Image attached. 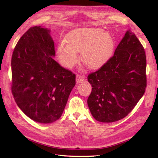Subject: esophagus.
I'll list each match as a JSON object with an SVG mask.
<instances>
[{
    "label": "esophagus",
    "instance_id": "esophagus-1",
    "mask_svg": "<svg viewBox=\"0 0 158 158\" xmlns=\"http://www.w3.org/2000/svg\"><path fill=\"white\" fill-rule=\"evenodd\" d=\"M84 79H85V78H84V76H82L81 75L78 74V75H77V76H76V82H78V83L82 82L83 80H84Z\"/></svg>",
    "mask_w": 158,
    "mask_h": 158
}]
</instances>
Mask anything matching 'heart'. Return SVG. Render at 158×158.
Segmentation results:
<instances>
[{
  "instance_id": "obj_1",
  "label": "heart",
  "mask_w": 158,
  "mask_h": 158,
  "mask_svg": "<svg viewBox=\"0 0 158 158\" xmlns=\"http://www.w3.org/2000/svg\"><path fill=\"white\" fill-rule=\"evenodd\" d=\"M65 44L57 49L61 65L72 67L78 60L77 52H82V60L90 69H98L110 59L114 49L111 35L101 28L84 27L70 31L65 36Z\"/></svg>"
}]
</instances>
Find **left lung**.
Segmentation results:
<instances>
[{"label": "left lung", "mask_w": 158, "mask_h": 158, "mask_svg": "<svg viewBox=\"0 0 158 158\" xmlns=\"http://www.w3.org/2000/svg\"><path fill=\"white\" fill-rule=\"evenodd\" d=\"M146 67L144 48L129 30L114 55L87 77L93 87L87 104L95 120L112 123L133 110L145 91Z\"/></svg>", "instance_id": "obj_1"}]
</instances>
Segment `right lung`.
I'll use <instances>...</instances> for the list:
<instances>
[{"label": "right lung", "instance_id": "right-lung-1", "mask_svg": "<svg viewBox=\"0 0 158 158\" xmlns=\"http://www.w3.org/2000/svg\"><path fill=\"white\" fill-rule=\"evenodd\" d=\"M50 30L30 28L11 58V92L22 111L33 121L50 123L61 117L76 85V75L53 59Z\"/></svg>", "mask_w": 158, "mask_h": 158}]
</instances>
